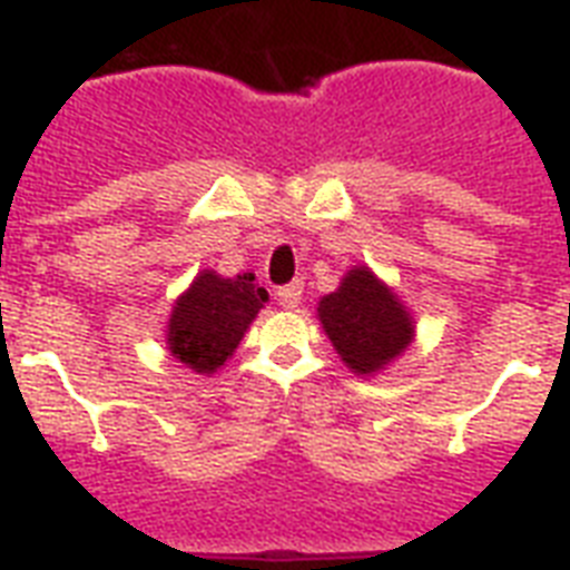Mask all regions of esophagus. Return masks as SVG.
Here are the masks:
<instances>
[{"label":"esophagus","mask_w":570,"mask_h":570,"mask_svg":"<svg viewBox=\"0 0 570 570\" xmlns=\"http://www.w3.org/2000/svg\"><path fill=\"white\" fill-rule=\"evenodd\" d=\"M277 304H281V307H286V311L298 307V304H302V284H298V281H293V284L281 286V289H277Z\"/></svg>","instance_id":"34e87169"}]
</instances>
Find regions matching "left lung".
I'll return each mask as SVG.
<instances>
[{"label":"left lung","instance_id":"left-lung-1","mask_svg":"<svg viewBox=\"0 0 570 570\" xmlns=\"http://www.w3.org/2000/svg\"><path fill=\"white\" fill-rule=\"evenodd\" d=\"M320 320L337 355L355 373H379L411 343V320L370 268H352L337 293L320 302Z\"/></svg>","mask_w":570,"mask_h":570}]
</instances>
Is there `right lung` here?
Returning a JSON list of instances; mask_svg holds the SVG:
<instances>
[{
    "instance_id": "1",
    "label": "right lung",
    "mask_w": 570,
    "mask_h": 570,
    "mask_svg": "<svg viewBox=\"0 0 570 570\" xmlns=\"http://www.w3.org/2000/svg\"><path fill=\"white\" fill-rule=\"evenodd\" d=\"M268 302V293L254 284V275L218 277L200 272L195 284L174 307L168 322V346L177 361L195 373H215L245 337V328Z\"/></svg>"
}]
</instances>
